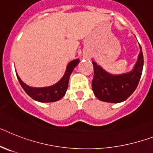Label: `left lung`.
<instances>
[{"label":"left lung","mask_w":153,"mask_h":153,"mask_svg":"<svg viewBox=\"0 0 153 153\" xmlns=\"http://www.w3.org/2000/svg\"><path fill=\"white\" fill-rule=\"evenodd\" d=\"M94 66V77L92 90L94 95L101 101L118 103L125 101L137 88L143 69V54L140 45V53L134 69L129 74L111 75L105 72L96 62Z\"/></svg>","instance_id":"8db88e82"}]
</instances>
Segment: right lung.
I'll use <instances>...</instances> for the list:
<instances>
[{
    "label": "right lung",
    "instance_id": "add662e5",
    "mask_svg": "<svg viewBox=\"0 0 153 153\" xmlns=\"http://www.w3.org/2000/svg\"><path fill=\"white\" fill-rule=\"evenodd\" d=\"M79 61V59H75L74 61L70 62L68 64L66 71L63 76V77L60 79V81L58 82L55 85H52L48 88H36L29 87L28 85L24 84L21 80L18 74L16 75H17L18 79L19 81V84L22 86V88H23V90L33 99L40 102H56V101L61 99L65 95L68 88L70 74H72L74 68L77 65Z\"/></svg>",
    "mask_w": 153,
    "mask_h": 153
}]
</instances>
